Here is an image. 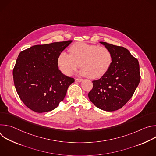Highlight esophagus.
<instances>
[{
	"label": "esophagus",
	"mask_w": 156,
	"mask_h": 156,
	"mask_svg": "<svg viewBox=\"0 0 156 156\" xmlns=\"http://www.w3.org/2000/svg\"><path fill=\"white\" fill-rule=\"evenodd\" d=\"M83 79H82V78H76L75 79V81H76V82H81V81H83Z\"/></svg>",
	"instance_id": "1"
}]
</instances>
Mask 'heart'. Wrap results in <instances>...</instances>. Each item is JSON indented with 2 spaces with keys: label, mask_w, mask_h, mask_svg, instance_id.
Returning a JSON list of instances; mask_svg holds the SVG:
<instances>
[{
  "label": "heart",
  "mask_w": 156,
  "mask_h": 156,
  "mask_svg": "<svg viewBox=\"0 0 156 156\" xmlns=\"http://www.w3.org/2000/svg\"><path fill=\"white\" fill-rule=\"evenodd\" d=\"M70 54L62 52L57 60L60 70L70 76L79 66L80 73L90 78H99L109 70L113 61L111 51L104 46L84 42L73 44L69 48Z\"/></svg>",
  "instance_id": "heart-1"
}]
</instances>
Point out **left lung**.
I'll return each instance as SVG.
<instances>
[{
    "mask_svg": "<svg viewBox=\"0 0 156 156\" xmlns=\"http://www.w3.org/2000/svg\"><path fill=\"white\" fill-rule=\"evenodd\" d=\"M100 42L112 52L113 61L101 78L93 81L88 97L98 108L112 112L121 108L134 94L141 78L140 65L126 48Z\"/></svg>",
    "mask_w": 156,
    "mask_h": 156,
    "instance_id": "8db88e82",
    "label": "left lung"
}]
</instances>
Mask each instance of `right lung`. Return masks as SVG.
<instances>
[{
    "mask_svg": "<svg viewBox=\"0 0 156 156\" xmlns=\"http://www.w3.org/2000/svg\"><path fill=\"white\" fill-rule=\"evenodd\" d=\"M72 40L35 45L21 51L13 70L16 91L25 105L37 113L55 109L75 79L64 75L57 63Z\"/></svg>",
    "mask_w": 156,
    "mask_h": 156,
    "instance_id": "right-lung-1",
    "label": "right lung"
}]
</instances>
